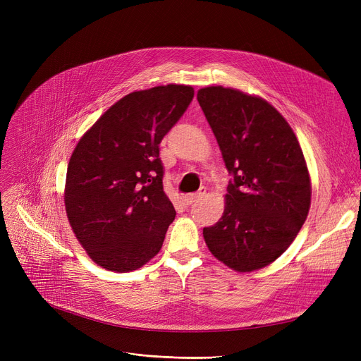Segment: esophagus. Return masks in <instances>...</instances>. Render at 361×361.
Wrapping results in <instances>:
<instances>
[{
	"mask_svg": "<svg viewBox=\"0 0 361 361\" xmlns=\"http://www.w3.org/2000/svg\"><path fill=\"white\" fill-rule=\"evenodd\" d=\"M204 195H206V188H204V187H200V190H199L197 193H195V195H187V196L184 197V202H185V204H193V203H196L199 199H202Z\"/></svg>",
	"mask_w": 361,
	"mask_h": 361,
	"instance_id": "obj_1",
	"label": "esophagus"
}]
</instances>
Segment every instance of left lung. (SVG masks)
<instances>
[{
	"label": "left lung",
	"mask_w": 361,
	"mask_h": 361,
	"mask_svg": "<svg viewBox=\"0 0 361 361\" xmlns=\"http://www.w3.org/2000/svg\"><path fill=\"white\" fill-rule=\"evenodd\" d=\"M197 101L233 177L221 219L203 228L204 241L231 269H260L290 247L307 218L312 187L302 150L262 98L211 86Z\"/></svg>",
	"instance_id": "1"
}]
</instances>
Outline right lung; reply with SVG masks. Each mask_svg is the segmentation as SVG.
Masks as SVG:
<instances>
[{"label": "right lung", "instance_id": "right-lung-1", "mask_svg": "<svg viewBox=\"0 0 361 361\" xmlns=\"http://www.w3.org/2000/svg\"><path fill=\"white\" fill-rule=\"evenodd\" d=\"M195 97L166 85L128 93L85 133L67 168L66 211L99 267L135 271L162 247L176 209L164 192L159 143Z\"/></svg>", "mask_w": 361, "mask_h": 361}]
</instances>
